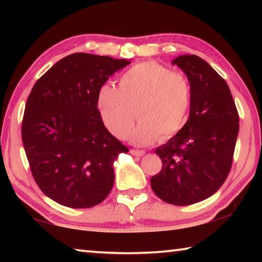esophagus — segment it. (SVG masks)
Wrapping results in <instances>:
<instances>
[{"label":"esophagus","instance_id":"obj_1","mask_svg":"<svg viewBox=\"0 0 262 262\" xmlns=\"http://www.w3.org/2000/svg\"><path fill=\"white\" fill-rule=\"evenodd\" d=\"M129 152L133 155V156H137V157L143 156V155L145 154L144 150H136V149H130Z\"/></svg>","mask_w":262,"mask_h":262}]
</instances>
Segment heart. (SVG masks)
I'll use <instances>...</instances> for the list:
<instances>
[{"instance_id":"heart-1","label":"heart","mask_w":262,"mask_h":262,"mask_svg":"<svg viewBox=\"0 0 262 262\" xmlns=\"http://www.w3.org/2000/svg\"><path fill=\"white\" fill-rule=\"evenodd\" d=\"M192 103V86L183 73L157 62H141L121 75L119 89L101 85L97 107L111 134L123 139L137 117L129 140L148 145L166 141L183 129Z\"/></svg>"}]
</instances>
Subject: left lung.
Listing matches in <instances>:
<instances>
[{"instance_id":"obj_1","label":"left lung","mask_w":262,"mask_h":262,"mask_svg":"<svg viewBox=\"0 0 262 262\" xmlns=\"http://www.w3.org/2000/svg\"><path fill=\"white\" fill-rule=\"evenodd\" d=\"M192 86L189 117L178 134L158 147L163 167L150 184L170 205L189 206L216 193L231 170L239 115L227 82L196 55L172 61Z\"/></svg>"}]
</instances>
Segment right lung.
<instances>
[{
  "instance_id": "right-lung-1",
  "label": "right lung",
  "mask_w": 262,
  "mask_h": 262,
  "mask_svg": "<svg viewBox=\"0 0 262 262\" xmlns=\"http://www.w3.org/2000/svg\"><path fill=\"white\" fill-rule=\"evenodd\" d=\"M130 62L89 53L63 57L35 82L21 141L42 193L69 208L99 205L114 184V161L128 148L104 126L97 94Z\"/></svg>"
}]
</instances>
